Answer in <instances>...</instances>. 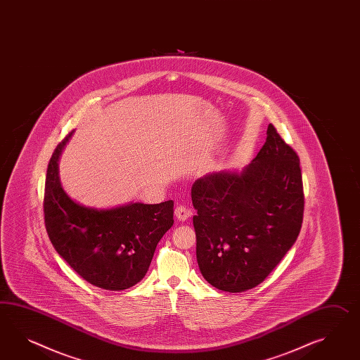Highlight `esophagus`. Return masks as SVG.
<instances>
[{"mask_svg":"<svg viewBox=\"0 0 360 360\" xmlns=\"http://www.w3.org/2000/svg\"><path fill=\"white\" fill-rule=\"evenodd\" d=\"M193 214L191 210H188L184 205H176V211H174V216L178 221H186L190 216Z\"/></svg>","mask_w":360,"mask_h":360,"instance_id":"1","label":"esophagus"}]
</instances>
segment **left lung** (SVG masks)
Here are the masks:
<instances>
[{
	"mask_svg": "<svg viewBox=\"0 0 360 360\" xmlns=\"http://www.w3.org/2000/svg\"><path fill=\"white\" fill-rule=\"evenodd\" d=\"M196 259L212 286L242 292L262 283L295 243L304 195L298 155L272 123L242 172L222 170L191 188Z\"/></svg>",
	"mask_w": 360,
	"mask_h": 360,
	"instance_id": "1",
	"label": "left lung"
}]
</instances>
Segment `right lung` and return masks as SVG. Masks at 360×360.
Returning a JSON list of instances; mask_svg holds the SVG:
<instances>
[{
    "mask_svg": "<svg viewBox=\"0 0 360 360\" xmlns=\"http://www.w3.org/2000/svg\"><path fill=\"white\" fill-rule=\"evenodd\" d=\"M72 132L54 149L46 170V233L62 259L91 285L129 289L146 276L160 239L173 226L174 202L98 210L72 200L58 174L60 156Z\"/></svg>",
    "mask_w": 360,
    "mask_h": 360,
    "instance_id": "1",
    "label": "right lung"
}]
</instances>
